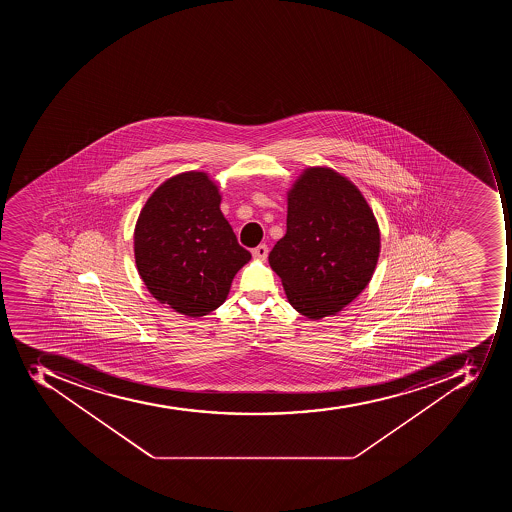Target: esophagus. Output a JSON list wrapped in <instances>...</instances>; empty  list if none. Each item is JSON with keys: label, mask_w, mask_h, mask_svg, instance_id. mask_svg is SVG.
Masks as SVG:
<instances>
[{"label": "esophagus", "mask_w": 512, "mask_h": 512, "mask_svg": "<svg viewBox=\"0 0 512 512\" xmlns=\"http://www.w3.org/2000/svg\"><path fill=\"white\" fill-rule=\"evenodd\" d=\"M267 254H269V248H267L266 243L256 246L253 250L254 258L262 259V261L267 258Z\"/></svg>", "instance_id": "34e87169"}]
</instances>
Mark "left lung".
Here are the masks:
<instances>
[{
  "label": "left lung",
  "instance_id": "obj_1",
  "mask_svg": "<svg viewBox=\"0 0 512 512\" xmlns=\"http://www.w3.org/2000/svg\"><path fill=\"white\" fill-rule=\"evenodd\" d=\"M378 256V224L360 190L333 169H306L269 254L291 306L314 320L336 314L365 290Z\"/></svg>",
  "mask_w": 512,
  "mask_h": 512
}]
</instances>
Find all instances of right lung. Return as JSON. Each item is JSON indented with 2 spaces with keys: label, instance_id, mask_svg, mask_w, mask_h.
<instances>
[{
  "label": "right lung",
  "instance_id": "obj_1",
  "mask_svg": "<svg viewBox=\"0 0 512 512\" xmlns=\"http://www.w3.org/2000/svg\"><path fill=\"white\" fill-rule=\"evenodd\" d=\"M219 203L216 184L190 171L163 182L137 219L139 275L153 298L187 317L218 309L235 274L251 259Z\"/></svg>",
  "mask_w": 512,
  "mask_h": 512
}]
</instances>
